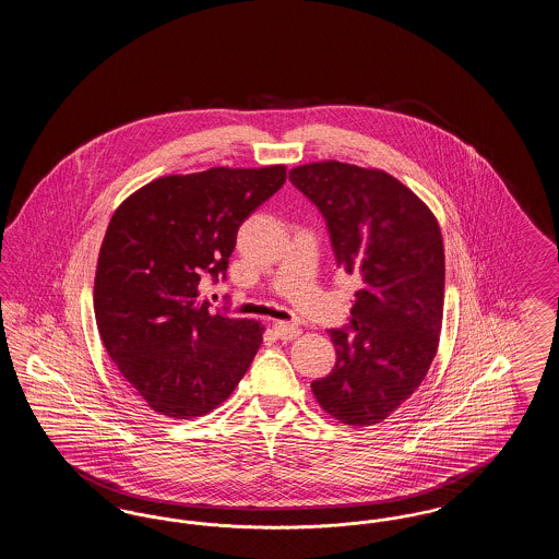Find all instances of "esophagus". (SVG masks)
<instances>
[{"mask_svg":"<svg viewBox=\"0 0 559 559\" xmlns=\"http://www.w3.org/2000/svg\"><path fill=\"white\" fill-rule=\"evenodd\" d=\"M274 333L278 335V340H287V342H292V340H297L299 335H301V329L297 326V324H289V322H274Z\"/></svg>","mask_w":559,"mask_h":559,"instance_id":"esophagus-1","label":"esophagus"}]
</instances>
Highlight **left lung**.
Here are the masks:
<instances>
[{
	"label": "left lung",
	"instance_id": "left-lung-1",
	"mask_svg": "<svg viewBox=\"0 0 559 559\" xmlns=\"http://www.w3.org/2000/svg\"><path fill=\"white\" fill-rule=\"evenodd\" d=\"M289 180L326 219L337 266L356 274L352 329H331L337 362L312 394L340 424L388 419L421 385L444 310V245L436 215L383 169L342 160L293 167Z\"/></svg>",
	"mask_w": 559,
	"mask_h": 559
}]
</instances>
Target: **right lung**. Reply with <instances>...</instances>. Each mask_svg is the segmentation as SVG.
Returning a JSON list of instances; mask_svg holds the SVG:
<instances>
[{
  "instance_id": "1",
  "label": "right lung",
  "mask_w": 559,
  "mask_h": 559,
  "mask_svg": "<svg viewBox=\"0 0 559 559\" xmlns=\"http://www.w3.org/2000/svg\"><path fill=\"white\" fill-rule=\"evenodd\" d=\"M285 178V165L163 176L112 213L96 264L94 314L110 360L155 413L201 417L249 369L262 322L213 314L203 287L226 272L242 219Z\"/></svg>"
}]
</instances>
